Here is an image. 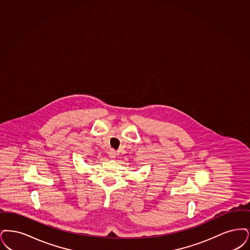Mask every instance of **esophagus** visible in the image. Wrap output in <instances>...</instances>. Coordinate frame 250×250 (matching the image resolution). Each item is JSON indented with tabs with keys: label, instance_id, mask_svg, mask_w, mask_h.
I'll return each mask as SVG.
<instances>
[{
	"label": "esophagus",
	"instance_id": "1",
	"mask_svg": "<svg viewBox=\"0 0 250 250\" xmlns=\"http://www.w3.org/2000/svg\"><path fill=\"white\" fill-rule=\"evenodd\" d=\"M108 156L110 159H115L117 156V152L114 149H110L108 151Z\"/></svg>",
	"mask_w": 250,
	"mask_h": 250
}]
</instances>
